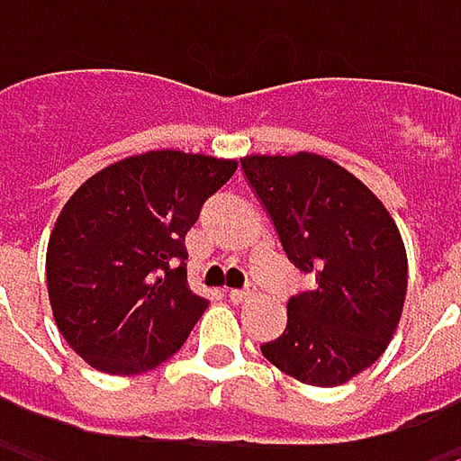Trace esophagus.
I'll return each instance as SVG.
<instances>
[{
  "label": "esophagus",
  "mask_w": 461,
  "mask_h": 461,
  "mask_svg": "<svg viewBox=\"0 0 461 461\" xmlns=\"http://www.w3.org/2000/svg\"><path fill=\"white\" fill-rule=\"evenodd\" d=\"M250 291L248 288H242V291H230V299L234 302V304H242V302H250Z\"/></svg>",
  "instance_id": "1"
}]
</instances>
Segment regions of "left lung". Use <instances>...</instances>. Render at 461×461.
<instances>
[{"instance_id": "left-lung-1", "label": "left lung", "mask_w": 461, "mask_h": 461, "mask_svg": "<svg viewBox=\"0 0 461 461\" xmlns=\"http://www.w3.org/2000/svg\"><path fill=\"white\" fill-rule=\"evenodd\" d=\"M240 165L288 261L312 280L288 299L283 336L261 352L304 384H344L382 357L401 322V231L366 184L325 157L253 154Z\"/></svg>"}]
</instances>
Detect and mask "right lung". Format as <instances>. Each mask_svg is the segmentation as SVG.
Wrapping results in <instances>:
<instances>
[{"label": "right lung", "instance_id": "add662e5", "mask_svg": "<svg viewBox=\"0 0 461 461\" xmlns=\"http://www.w3.org/2000/svg\"><path fill=\"white\" fill-rule=\"evenodd\" d=\"M234 159L146 151L87 178L47 245L60 336L95 371L131 376L176 355L208 302L186 285L184 237Z\"/></svg>", "mask_w": 461, "mask_h": 461}]
</instances>
